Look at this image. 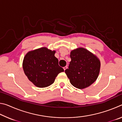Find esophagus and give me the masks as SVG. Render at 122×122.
<instances>
[{"label":"esophagus","mask_w":122,"mask_h":122,"mask_svg":"<svg viewBox=\"0 0 122 122\" xmlns=\"http://www.w3.org/2000/svg\"><path fill=\"white\" fill-rule=\"evenodd\" d=\"M67 68V66H65V67H63V69H64V71H66V69Z\"/></svg>","instance_id":"1"}]
</instances>
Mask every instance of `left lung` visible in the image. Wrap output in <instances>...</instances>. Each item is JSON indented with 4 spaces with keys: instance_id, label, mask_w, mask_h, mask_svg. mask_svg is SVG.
Instances as JSON below:
<instances>
[{
    "instance_id": "left-lung-1",
    "label": "left lung",
    "mask_w": 122,
    "mask_h": 122,
    "mask_svg": "<svg viewBox=\"0 0 122 122\" xmlns=\"http://www.w3.org/2000/svg\"><path fill=\"white\" fill-rule=\"evenodd\" d=\"M71 61L65 73L75 88H86L96 81L100 73L101 62L96 55L84 48L71 52Z\"/></svg>"
}]
</instances>
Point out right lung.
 <instances>
[{
  "label": "right lung",
  "mask_w": 122,
  "mask_h": 122,
  "mask_svg": "<svg viewBox=\"0 0 122 122\" xmlns=\"http://www.w3.org/2000/svg\"><path fill=\"white\" fill-rule=\"evenodd\" d=\"M55 51L46 47L30 51L25 56L22 67L27 77L35 86L45 88L52 84L57 75L64 71L54 56Z\"/></svg>",
  "instance_id": "right-lung-1"
}]
</instances>
